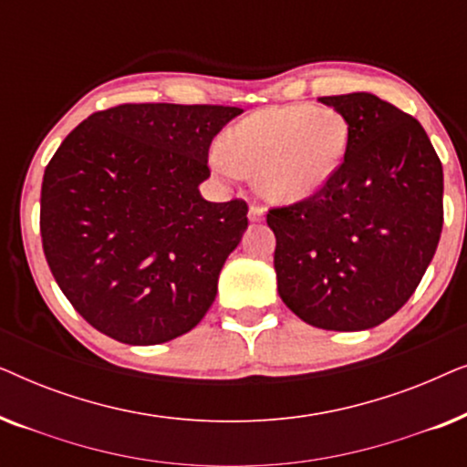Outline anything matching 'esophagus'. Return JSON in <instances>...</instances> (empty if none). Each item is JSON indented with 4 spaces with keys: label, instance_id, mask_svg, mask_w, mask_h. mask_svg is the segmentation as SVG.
I'll list each match as a JSON object with an SVG mask.
<instances>
[{
    "label": "esophagus",
    "instance_id": "esophagus-1",
    "mask_svg": "<svg viewBox=\"0 0 467 467\" xmlns=\"http://www.w3.org/2000/svg\"><path fill=\"white\" fill-rule=\"evenodd\" d=\"M248 221H251V223L264 221V208L257 206V203H253V206L248 208Z\"/></svg>",
    "mask_w": 467,
    "mask_h": 467
}]
</instances>
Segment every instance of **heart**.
I'll list each match as a JSON object with an SVG mask.
<instances>
[{"instance_id":"b5f03b06","label":"heart","mask_w":467,"mask_h":467,"mask_svg":"<svg viewBox=\"0 0 467 467\" xmlns=\"http://www.w3.org/2000/svg\"><path fill=\"white\" fill-rule=\"evenodd\" d=\"M348 125L340 112L308 104L272 106L229 127L210 165L223 178L253 176L254 189L278 203L317 195L340 170Z\"/></svg>"}]
</instances>
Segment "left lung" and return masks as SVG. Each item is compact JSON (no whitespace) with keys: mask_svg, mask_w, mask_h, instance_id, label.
Returning <instances> with one entry per match:
<instances>
[{"mask_svg":"<svg viewBox=\"0 0 467 467\" xmlns=\"http://www.w3.org/2000/svg\"><path fill=\"white\" fill-rule=\"evenodd\" d=\"M348 125L317 195L267 213L278 296L304 323L361 331L417 289L442 232V163L417 119L372 93L318 98Z\"/></svg>","mask_w":467,"mask_h":467,"instance_id":"obj_1","label":"left lung"}]
</instances>
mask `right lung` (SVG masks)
Masks as SVG:
<instances>
[{
  "instance_id": "obj_1",
  "label": "right lung",
  "mask_w": 467,
  "mask_h": 467,
  "mask_svg": "<svg viewBox=\"0 0 467 467\" xmlns=\"http://www.w3.org/2000/svg\"><path fill=\"white\" fill-rule=\"evenodd\" d=\"M229 106L123 104L63 140L42 181L40 232L63 296L101 334L163 344L202 321L246 203L208 202V149Z\"/></svg>"
}]
</instances>
